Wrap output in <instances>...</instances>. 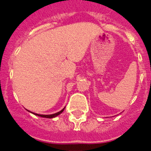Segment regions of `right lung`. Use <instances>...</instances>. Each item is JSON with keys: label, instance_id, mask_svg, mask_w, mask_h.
I'll return each mask as SVG.
<instances>
[{"label": "right lung", "instance_id": "right-lung-1", "mask_svg": "<svg viewBox=\"0 0 151 151\" xmlns=\"http://www.w3.org/2000/svg\"><path fill=\"white\" fill-rule=\"evenodd\" d=\"M65 110V107L63 109V110H61L60 111L57 112V113H54V114H50V115H42V114H38V113H32V112L29 111V110H28L29 112H30V113H33V114H35V116H41V117H44V118H47V119H52V118H54V117L57 116H59L60 114H61V113L63 112V110Z\"/></svg>", "mask_w": 151, "mask_h": 151}]
</instances>
